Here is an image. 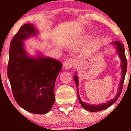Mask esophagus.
Returning <instances> with one entry per match:
<instances>
[{"instance_id":"obj_1","label":"esophagus","mask_w":131,"mask_h":131,"mask_svg":"<svg viewBox=\"0 0 131 131\" xmlns=\"http://www.w3.org/2000/svg\"><path fill=\"white\" fill-rule=\"evenodd\" d=\"M74 65V62L72 59H67L65 62L63 63V66L66 69H69L72 67Z\"/></svg>"}]
</instances>
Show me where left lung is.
Wrapping results in <instances>:
<instances>
[{"label": "left lung", "instance_id": "left-lung-1", "mask_svg": "<svg viewBox=\"0 0 131 131\" xmlns=\"http://www.w3.org/2000/svg\"><path fill=\"white\" fill-rule=\"evenodd\" d=\"M113 46H114L115 48H116L117 53L118 54V57L121 60V68L122 69L121 71V80H120V82L119 83L118 85V89L117 91V93L113 99H111V100L108 101V102L106 103L99 104V105H91V104H88V103L84 102L83 101H82L81 99H80L79 96V91H78V87H79V79L78 77L77 76V73L76 72V74L74 76V81L76 84L77 90V96H78L79 101L81 105L82 106L84 109L86 110L89 111L91 112H99V111H102L106 109V108L110 107L111 105H112L114 103L117 101V99L120 96V94L122 91V89H123V84L124 79H125V76L127 73V59L125 57V49H124V44L123 43H120L118 41H114L112 43Z\"/></svg>", "mask_w": 131, "mask_h": 131}]
</instances>
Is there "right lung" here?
I'll return each mask as SVG.
<instances>
[{
    "mask_svg": "<svg viewBox=\"0 0 131 131\" xmlns=\"http://www.w3.org/2000/svg\"><path fill=\"white\" fill-rule=\"evenodd\" d=\"M32 24L21 26L10 43L7 76L13 96L23 109L34 114L48 113L55 102L54 87L62 64L41 52L29 55L24 41L36 36Z\"/></svg>",
    "mask_w": 131,
    "mask_h": 131,
    "instance_id": "obj_1",
    "label": "right lung"
}]
</instances>
